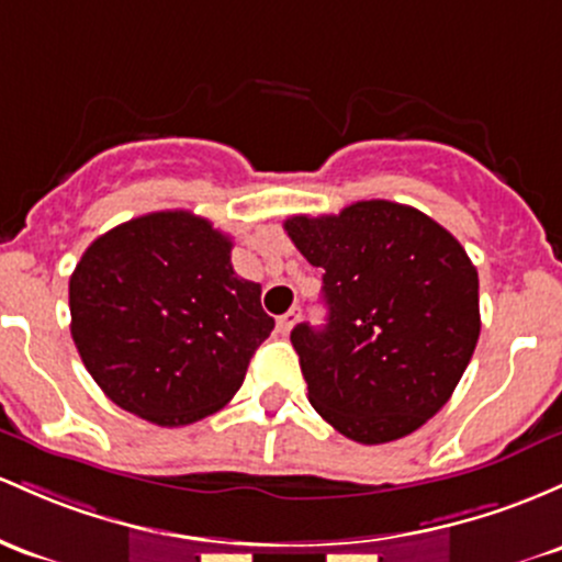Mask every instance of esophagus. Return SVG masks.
Masks as SVG:
<instances>
[{"label":"esophagus","mask_w":562,"mask_h":562,"mask_svg":"<svg viewBox=\"0 0 562 562\" xmlns=\"http://www.w3.org/2000/svg\"><path fill=\"white\" fill-rule=\"evenodd\" d=\"M299 317H301V310H299V306H293L291 312H288V314H282V317L277 319V330H280L282 336H288V333L293 330V325L299 323Z\"/></svg>","instance_id":"obj_1"}]
</instances>
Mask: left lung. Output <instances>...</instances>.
<instances>
[{
	"instance_id": "obj_1",
	"label": "left lung",
	"mask_w": 562,
	"mask_h": 562,
	"mask_svg": "<svg viewBox=\"0 0 562 562\" xmlns=\"http://www.w3.org/2000/svg\"><path fill=\"white\" fill-rule=\"evenodd\" d=\"M288 237L325 269V328L291 333L314 411L366 446L397 440L451 400L480 336L477 269L451 232L390 200L293 215Z\"/></svg>"
}]
</instances>
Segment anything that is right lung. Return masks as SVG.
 Returning a JSON list of instances; mask_svg holds the SVG:
<instances>
[{
    "label": "right lung",
    "mask_w": 562,
    "mask_h": 562,
    "mask_svg": "<svg viewBox=\"0 0 562 562\" xmlns=\"http://www.w3.org/2000/svg\"><path fill=\"white\" fill-rule=\"evenodd\" d=\"M71 338L120 408L187 427L237 394L274 319L232 267V239L189 211L101 234L69 280Z\"/></svg>",
    "instance_id": "1"
}]
</instances>
